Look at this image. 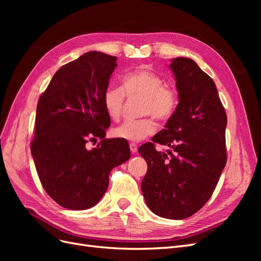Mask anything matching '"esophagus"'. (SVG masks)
<instances>
[{
  "label": "esophagus",
  "instance_id": "esophagus-1",
  "mask_svg": "<svg viewBox=\"0 0 261 261\" xmlns=\"http://www.w3.org/2000/svg\"><path fill=\"white\" fill-rule=\"evenodd\" d=\"M129 148H130V152L132 153H136L137 152V145L129 144Z\"/></svg>",
  "mask_w": 261,
  "mask_h": 261
}]
</instances>
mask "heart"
Segmentation results:
<instances>
[{
	"mask_svg": "<svg viewBox=\"0 0 261 261\" xmlns=\"http://www.w3.org/2000/svg\"><path fill=\"white\" fill-rule=\"evenodd\" d=\"M123 88L114 85L108 86L103 92V106L108 115L113 121L122 116L126 97L143 98L140 107L141 115H151L159 121H167L174 113L177 106V93L167 86L160 76L146 68H138L125 74ZM151 116L140 120L126 121L114 128V136L130 143H137L152 135L156 124Z\"/></svg>",
	"mask_w": 261,
	"mask_h": 261,
	"instance_id": "heart-1",
	"label": "heart"
}]
</instances>
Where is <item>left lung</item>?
Listing matches in <instances>:
<instances>
[{
	"label": "left lung",
	"mask_w": 261,
	"mask_h": 261,
	"mask_svg": "<svg viewBox=\"0 0 261 261\" xmlns=\"http://www.w3.org/2000/svg\"><path fill=\"white\" fill-rule=\"evenodd\" d=\"M178 105L165 128L138 149L148 164L141 181L148 208L181 220L203 207L226 163V113L215 82L193 60L173 59ZM172 148L158 152L154 143Z\"/></svg>",
	"instance_id": "obj_1"
}]
</instances>
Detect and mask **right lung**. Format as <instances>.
<instances>
[{
  "label": "right lung",
  "instance_id": "add662e5",
  "mask_svg": "<svg viewBox=\"0 0 261 261\" xmlns=\"http://www.w3.org/2000/svg\"><path fill=\"white\" fill-rule=\"evenodd\" d=\"M116 60L97 51L83 54L54 74L38 101L31 154L45 192L66 209L97 204L110 172L130 158L127 141L105 138L111 120L103 92ZM98 139L96 148L86 149Z\"/></svg>",
  "mask_w": 261,
  "mask_h": 261
}]
</instances>
